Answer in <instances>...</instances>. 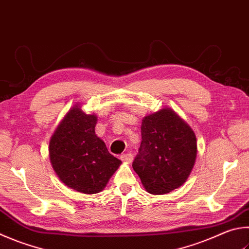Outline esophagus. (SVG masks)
I'll return each mask as SVG.
<instances>
[{
    "mask_svg": "<svg viewBox=\"0 0 249 249\" xmlns=\"http://www.w3.org/2000/svg\"><path fill=\"white\" fill-rule=\"evenodd\" d=\"M121 160L123 162H126V163H130V162L133 161V155L130 152L128 153H123L121 157Z\"/></svg>",
    "mask_w": 249,
    "mask_h": 249,
    "instance_id": "esophagus-1",
    "label": "esophagus"
}]
</instances>
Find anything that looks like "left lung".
<instances>
[{
	"label": "left lung",
	"instance_id": "1",
	"mask_svg": "<svg viewBox=\"0 0 249 249\" xmlns=\"http://www.w3.org/2000/svg\"><path fill=\"white\" fill-rule=\"evenodd\" d=\"M196 157V135L175 111L163 107L143 117L133 169L148 193L164 195L182 186Z\"/></svg>",
	"mask_w": 249,
	"mask_h": 249
}]
</instances>
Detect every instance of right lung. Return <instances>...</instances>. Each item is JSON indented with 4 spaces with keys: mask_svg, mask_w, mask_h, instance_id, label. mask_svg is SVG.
Instances as JSON below:
<instances>
[{
    "mask_svg": "<svg viewBox=\"0 0 249 249\" xmlns=\"http://www.w3.org/2000/svg\"><path fill=\"white\" fill-rule=\"evenodd\" d=\"M97 121L94 113L86 114L77 103L63 117L49 143L50 161L62 183L89 195L102 192L122 163L94 133Z\"/></svg>",
    "mask_w": 249,
    "mask_h": 249,
    "instance_id": "1",
    "label": "right lung"
}]
</instances>
